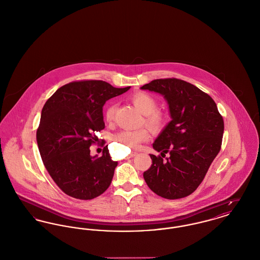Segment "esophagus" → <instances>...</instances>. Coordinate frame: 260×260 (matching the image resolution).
<instances>
[{
  "label": "esophagus",
  "instance_id": "esophagus-1",
  "mask_svg": "<svg viewBox=\"0 0 260 260\" xmlns=\"http://www.w3.org/2000/svg\"><path fill=\"white\" fill-rule=\"evenodd\" d=\"M137 154H138V152H136V151H135V152H132L128 155V158H133V157H135Z\"/></svg>",
  "mask_w": 260,
  "mask_h": 260
}]
</instances>
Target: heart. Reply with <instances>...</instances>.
Wrapping results in <instances>:
<instances>
[{"label":"heart","instance_id":"b5f03b06","mask_svg":"<svg viewBox=\"0 0 260 260\" xmlns=\"http://www.w3.org/2000/svg\"><path fill=\"white\" fill-rule=\"evenodd\" d=\"M131 101L144 115V122L155 132L164 128L168 122L167 115L157 109V101L151 95L145 92H137L131 96ZM116 113V104L108 105L105 110V120L112 122ZM150 138L149 129L141 127L138 129H124L115 136V140L120 143V146H126L132 149H137L140 144L147 141Z\"/></svg>","mask_w":260,"mask_h":260}]
</instances>
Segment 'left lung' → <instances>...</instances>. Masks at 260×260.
I'll return each mask as SVG.
<instances>
[{
    "label": "left lung",
    "mask_w": 260,
    "mask_h": 260,
    "mask_svg": "<svg viewBox=\"0 0 260 260\" xmlns=\"http://www.w3.org/2000/svg\"><path fill=\"white\" fill-rule=\"evenodd\" d=\"M141 89L163 95L172 118L153 143L161 156L150 154L152 165L143 178L161 198H185L199 187L221 149L223 117L207 93L182 79H155Z\"/></svg>",
    "instance_id": "obj_1"
}]
</instances>
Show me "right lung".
<instances>
[{"label": "right lung", "instance_id": "add662e5", "mask_svg": "<svg viewBox=\"0 0 260 260\" xmlns=\"http://www.w3.org/2000/svg\"><path fill=\"white\" fill-rule=\"evenodd\" d=\"M131 87L116 88L103 80L73 81L60 87L42 109L36 140L44 166L61 190L77 199H95L111 184L118 162L108 145L101 157L90 155L105 127V102Z\"/></svg>", "mask_w": 260, "mask_h": 260}]
</instances>
